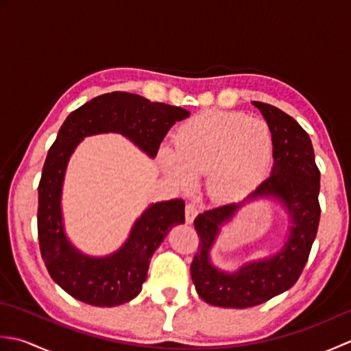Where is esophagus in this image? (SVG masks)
<instances>
[{"label": "esophagus", "instance_id": "34e87169", "mask_svg": "<svg viewBox=\"0 0 351 351\" xmlns=\"http://www.w3.org/2000/svg\"><path fill=\"white\" fill-rule=\"evenodd\" d=\"M199 214V208H197V205L196 204H193V202H189L187 205H185V221L189 223H193V220L196 219V215Z\"/></svg>", "mask_w": 351, "mask_h": 351}]
</instances>
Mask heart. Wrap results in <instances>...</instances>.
Here are the masks:
<instances>
[{
    "label": "heart",
    "mask_w": 351,
    "mask_h": 351,
    "mask_svg": "<svg viewBox=\"0 0 351 351\" xmlns=\"http://www.w3.org/2000/svg\"><path fill=\"white\" fill-rule=\"evenodd\" d=\"M173 146L160 152L164 170L181 185L190 184L191 175H208V191L223 200L255 190L270 170L274 151L264 121L226 111L189 119L176 130Z\"/></svg>",
    "instance_id": "heart-1"
}]
</instances>
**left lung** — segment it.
Here are the masks:
<instances>
[{
  "label": "left lung",
  "instance_id": "obj_1",
  "mask_svg": "<svg viewBox=\"0 0 351 351\" xmlns=\"http://www.w3.org/2000/svg\"><path fill=\"white\" fill-rule=\"evenodd\" d=\"M273 134L271 175L243 202L225 204L199 214L195 229L200 238L190 267L200 299L221 308H252L285 293L300 278L308 263L319 223V170L308 132L293 117L270 104L253 101ZM273 197L287 208L290 237L274 256L245 265L235 274L215 269L209 250L219 232L245 199Z\"/></svg>",
  "mask_w": 351,
  "mask_h": 351
}]
</instances>
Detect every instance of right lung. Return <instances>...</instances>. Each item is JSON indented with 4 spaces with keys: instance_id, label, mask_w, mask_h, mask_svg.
Segmentation results:
<instances>
[{
    "instance_id": "obj_1",
    "label": "right lung",
    "mask_w": 351,
    "mask_h": 351,
    "mask_svg": "<svg viewBox=\"0 0 351 351\" xmlns=\"http://www.w3.org/2000/svg\"><path fill=\"white\" fill-rule=\"evenodd\" d=\"M190 111L140 95L111 92L96 96L66 119L45 160L39 182L37 235L48 273L73 299L111 308L132 300L147 278L149 263L169 230L185 221L182 199L152 204L134 223L128 240L108 256L77 250L63 229L62 189L66 166L84 137L119 132L155 158L161 141Z\"/></svg>"
}]
</instances>
